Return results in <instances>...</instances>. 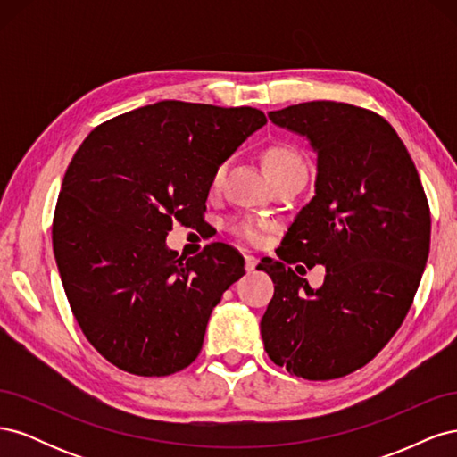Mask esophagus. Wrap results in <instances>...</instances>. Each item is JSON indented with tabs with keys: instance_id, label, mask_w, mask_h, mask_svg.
<instances>
[{
	"instance_id": "obj_1",
	"label": "esophagus",
	"mask_w": 457,
	"mask_h": 457,
	"mask_svg": "<svg viewBox=\"0 0 457 457\" xmlns=\"http://www.w3.org/2000/svg\"><path fill=\"white\" fill-rule=\"evenodd\" d=\"M255 267H257V257H253V255H245V270H247V272H252Z\"/></svg>"
}]
</instances>
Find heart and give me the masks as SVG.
I'll use <instances>...</instances> for the list:
<instances>
[{"label": "heart", "mask_w": 457, "mask_h": 457, "mask_svg": "<svg viewBox=\"0 0 457 457\" xmlns=\"http://www.w3.org/2000/svg\"><path fill=\"white\" fill-rule=\"evenodd\" d=\"M262 160H265V165L272 179H278L282 175L294 173V171H307V163L299 152L294 146L284 145V143L270 145L265 150V154H262ZM225 173H227V163H219L212 175V190L220 188ZM228 230L234 234V237H238L244 242L261 244L262 238H265L267 223L252 215L234 217L228 220Z\"/></svg>", "instance_id": "1"}]
</instances>
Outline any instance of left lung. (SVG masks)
Segmentation results:
<instances>
[{
  "mask_svg": "<svg viewBox=\"0 0 457 457\" xmlns=\"http://www.w3.org/2000/svg\"><path fill=\"white\" fill-rule=\"evenodd\" d=\"M269 118L307 137L318 175L280 261L257 267L274 282L262 343L297 378L337 379L366 366L404 322L428 257L431 212L404 143L373 110L311 101ZM299 260L327 267L320 288L285 267Z\"/></svg>",
  "mask_w": 457,
  "mask_h": 457,
  "instance_id": "obj_1",
  "label": "left lung"
}]
</instances>
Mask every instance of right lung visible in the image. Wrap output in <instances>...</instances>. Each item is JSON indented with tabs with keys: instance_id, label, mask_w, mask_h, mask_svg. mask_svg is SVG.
Wrapping results in <instances>:
<instances>
[{
	"instance_id": "1",
	"label": "right lung",
	"mask_w": 457,
	"mask_h": 457,
	"mask_svg": "<svg viewBox=\"0 0 457 457\" xmlns=\"http://www.w3.org/2000/svg\"><path fill=\"white\" fill-rule=\"evenodd\" d=\"M265 123L252 106L160 101L101 123L76 150L53 252L78 326L110 364L162 378L196 361L244 257L213 242L183 261L165 237L173 220L202 219L215 168Z\"/></svg>"
}]
</instances>
